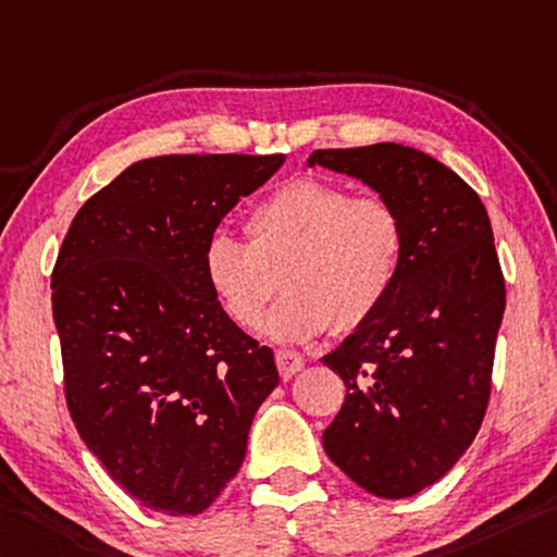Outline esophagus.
I'll use <instances>...</instances> for the list:
<instances>
[{"mask_svg":"<svg viewBox=\"0 0 557 557\" xmlns=\"http://www.w3.org/2000/svg\"><path fill=\"white\" fill-rule=\"evenodd\" d=\"M277 361V369H280V376L282 379H289L293 374H297L299 369L305 367V359L295 355V351H277L275 355Z\"/></svg>","mask_w":557,"mask_h":557,"instance_id":"esophagus-1","label":"esophagus"}]
</instances>
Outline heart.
<instances>
[{"label": "heart", "instance_id": "heart-1", "mask_svg": "<svg viewBox=\"0 0 557 557\" xmlns=\"http://www.w3.org/2000/svg\"><path fill=\"white\" fill-rule=\"evenodd\" d=\"M245 240L218 231L202 250V275L220 310L255 330L276 292L286 297L262 332L305 344L334 330L349 334L372 322L392 297L406 258L401 210L382 196H355L324 178H293L255 202Z\"/></svg>", "mask_w": 557, "mask_h": 557}]
</instances>
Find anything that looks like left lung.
I'll return each mask as SVG.
<instances>
[{
	"mask_svg": "<svg viewBox=\"0 0 557 557\" xmlns=\"http://www.w3.org/2000/svg\"><path fill=\"white\" fill-rule=\"evenodd\" d=\"M310 165L355 175L404 215L392 297L322 359L347 386L322 444L364 491L409 498L463 456L488 409L506 310L491 220L469 183L417 148H324Z\"/></svg>",
	"mask_w": 557,
	"mask_h": 557,
	"instance_id": "8db88e82",
	"label": "left lung"
}]
</instances>
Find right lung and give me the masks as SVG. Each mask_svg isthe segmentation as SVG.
I'll return each instance as SVG.
<instances>
[{"instance_id":"right-lung-1","label":"right lung","mask_w":557,"mask_h":557,"mask_svg":"<svg viewBox=\"0 0 557 557\" xmlns=\"http://www.w3.org/2000/svg\"><path fill=\"white\" fill-rule=\"evenodd\" d=\"M282 153L158 156L126 168L69 225L51 272L72 421L140 506L198 516L240 471L280 376L220 310L202 250Z\"/></svg>"}]
</instances>
